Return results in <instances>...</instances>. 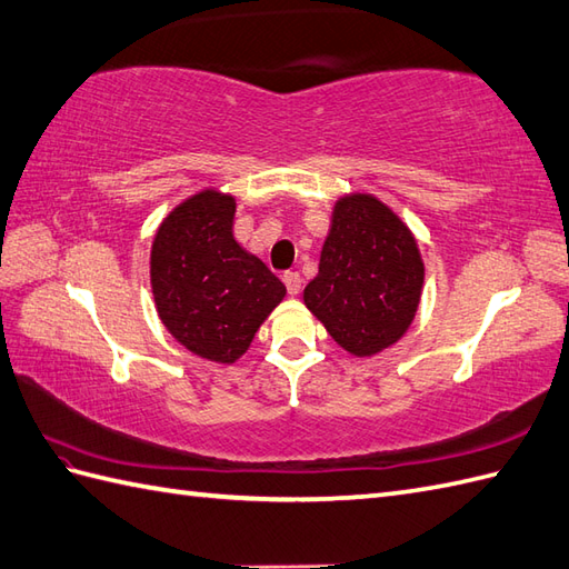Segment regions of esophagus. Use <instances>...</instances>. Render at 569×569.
Returning a JSON list of instances; mask_svg holds the SVG:
<instances>
[{
    "label": "esophagus",
    "instance_id": "34e87169",
    "mask_svg": "<svg viewBox=\"0 0 569 569\" xmlns=\"http://www.w3.org/2000/svg\"><path fill=\"white\" fill-rule=\"evenodd\" d=\"M283 283H286V288H288V293H290V296H298V293H300L302 279H300V273H298V271H286V273H283Z\"/></svg>",
    "mask_w": 569,
    "mask_h": 569
}]
</instances>
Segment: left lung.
<instances>
[{
  "instance_id": "obj_1",
  "label": "left lung",
  "mask_w": 569,
  "mask_h": 569,
  "mask_svg": "<svg viewBox=\"0 0 569 569\" xmlns=\"http://www.w3.org/2000/svg\"><path fill=\"white\" fill-rule=\"evenodd\" d=\"M425 263L407 224L378 198H339L306 306L341 349L373 356L412 325Z\"/></svg>"
}]
</instances>
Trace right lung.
I'll list each match as a JSON object with an SVG mask.
<instances>
[{
  "mask_svg": "<svg viewBox=\"0 0 569 569\" xmlns=\"http://www.w3.org/2000/svg\"><path fill=\"white\" fill-rule=\"evenodd\" d=\"M234 198L201 191L177 206L152 242L150 279L160 320L179 345L232 363L286 296L267 263L234 242Z\"/></svg>",
  "mask_w": 569,
  "mask_h": 569,
  "instance_id": "1",
  "label": "right lung"
}]
</instances>
